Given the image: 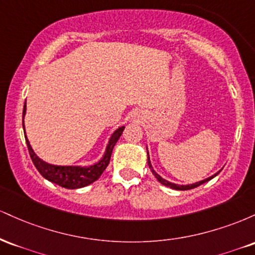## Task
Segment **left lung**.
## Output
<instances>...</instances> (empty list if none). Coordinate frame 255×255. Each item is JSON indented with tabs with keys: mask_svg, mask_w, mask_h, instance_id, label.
<instances>
[{
	"mask_svg": "<svg viewBox=\"0 0 255 255\" xmlns=\"http://www.w3.org/2000/svg\"><path fill=\"white\" fill-rule=\"evenodd\" d=\"M147 164H148V166H150V169H151L152 174L154 175V177H156L157 180L159 181L160 183H162V184H164V186H166V187H169V188H172V189H177V191H188V189L195 188V187L200 186V184H203V183H205V182H207V181H210V180H211V178L215 177L216 175H218V172H219V171H218L217 174L212 175L211 177H207L206 180L199 181V182H197V183H193V184H187V186H180V184H175V183H171V182H169V181L164 180V178H162V177H160L159 175H158L157 172L153 170V168H152V165H151V162H150V157H148V151H147Z\"/></svg>",
	"mask_w": 255,
	"mask_h": 255,
	"instance_id": "1",
	"label": "left lung"
}]
</instances>
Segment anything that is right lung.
Returning <instances> with one entry per match:
<instances>
[{
  "mask_svg": "<svg viewBox=\"0 0 255 255\" xmlns=\"http://www.w3.org/2000/svg\"><path fill=\"white\" fill-rule=\"evenodd\" d=\"M26 113V104L24 105V111H22V116H25ZM24 126V125H22ZM125 127H120L119 129L114 131V134L111 135L109 144L107 146V150L103 158L99 160L98 163H96L95 165L91 166H62V165H52L49 163L44 162L40 159L39 157H37V154L34 153L32 150L30 142H28L27 137L25 136L26 144H27L28 152H30V157L33 162L34 166L37 168V170L40 172V175L44 178H46L48 181H50L52 183H56L58 186L64 187V188L68 189H77L81 188V187L89 186L92 182H95L96 180H98L99 176L103 174L108 164L110 162L111 153H113V148L115 146L118 140L121 136L122 131H124ZM24 133H25V127H24Z\"/></svg>",
  "mask_w": 255,
  "mask_h": 255,
  "instance_id": "add662e5",
  "label": "right lung"
}]
</instances>
